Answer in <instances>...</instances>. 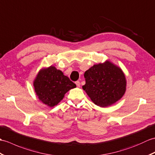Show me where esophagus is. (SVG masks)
Listing matches in <instances>:
<instances>
[{"instance_id": "esophagus-1", "label": "esophagus", "mask_w": 155, "mask_h": 155, "mask_svg": "<svg viewBox=\"0 0 155 155\" xmlns=\"http://www.w3.org/2000/svg\"><path fill=\"white\" fill-rule=\"evenodd\" d=\"M75 84H76L77 87H80V82L79 81H75Z\"/></svg>"}]
</instances>
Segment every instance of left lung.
Masks as SVG:
<instances>
[{"instance_id":"obj_1","label":"left lung","mask_w":155,"mask_h":155,"mask_svg":"<svg viewBox=\"0 0 155 155\" xmlns=\"http://www.w3.org/2000/svg\"><path fill=\"white\" fill-rule=\"evenodd\" d=\"M85 84L82 86L91 101L101 107L121 99L126 90V79L121 68L107 61L94 65L85 72Z\"/></svg>"}]
</instances>
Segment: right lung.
Returning <instances> with one entry per match:
<instances>
[{"mask_svg":"<svg viewBox=\"0 0 155 155\" xmlns=\"http://www.w3.org/2000/svg\"><path fill=\"white\" fill-rule=\"evenodd\" d=\"M36 95L50 107L56 105L70 89L76 87L62 71L51 66L40 70L34 81Z\"/></svg>","mask_w":155,"mask_h":155,"instance_id":"add662e5","label":"right lung"}]
</instances>
